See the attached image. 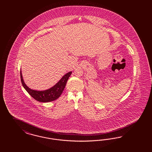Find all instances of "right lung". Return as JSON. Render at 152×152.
<instances>
[{"label":"right lung","mask_w":152,"mask_h":152,"mask_svg":"<svg viewBox=\"0 0 152 152\" xmlns=\"http://www.w3.org/2000/svg\"><path fill=\"white\" fill-rule=\"evenodd\" d=\"M20 74L22 85L28 94L37 101L42 102H47L54 101L61 96L64 89L68 79L72 74V72L71 71L64 75L55 86L45 91H37L29 88L23 81L21 71H20Z\"/></svg>","instance_id":"add662e5"}]
</instances>
